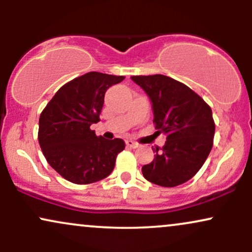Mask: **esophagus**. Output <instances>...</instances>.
<instances>
[{
	"instance_id": "obj_1",
	"label": "esophagus",
	"mask_w": 252,
	"mask_h": 252,
	"mask_svg": "<svg viewBox=\"0 0 252 252\" xmlns=\"http://www.w3.org/2000/svg\"><path fill=\"white\" fill-rule=\"evenodd\" d=\"M126 147H129V148H137L138 147V143L134 142L132 140H126Z\"/></svg>"
}]
</instances>
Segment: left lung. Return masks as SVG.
<instances>
[{"label":"left lung","mask_w":252,"mask_h":252,"mask_svg":"<svg viewBox=\"0 0 252 252\" xmlns=\"http://www.w3.org/2000/svg\"><path fill=\"white\" fill-rule=\"evenodd\" d=\"M152 102L155 129L166 135L162 149L142 167L147 180L175 187L192 179L206 161L213 146L212 110L189 86L163 74L134 76Z\"/></svg>","instance_id":"8db88e82"}]
</instances>
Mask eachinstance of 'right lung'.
<instances>
[{"mask_svg":"<svg viewBox=\"0 0 252 252\" xmlns=\"http://www.w3.org/2000/svg\"><path fill=\"white\" fill-rule=\"evenodd\" d=\"M123 76L89 72L62 86L40 115V147L46 160L66 180L92 184L111 174L123 140H105L90 129L99 122L104 96Z\"/></svg>","mask_w":252,"mask_h":252,"instance_id":"right-lung-1","label":"right lung"}]
</instances>
